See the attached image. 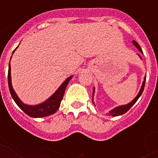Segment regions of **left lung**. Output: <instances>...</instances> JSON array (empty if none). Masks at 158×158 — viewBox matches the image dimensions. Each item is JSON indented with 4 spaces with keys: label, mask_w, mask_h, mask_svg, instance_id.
Segmentation results:
<instances>
[{
    "label": "left lung",
    "mask_w": 158,
    "mask_h": 158,
    "mask_svg": "<svg viewBox=\"0 0 158 158\" xmlns=\"http://www.w3.org/2000/svg\"><path fill=\"white\" fill-rule=\"evenodd\" d=\"M133 43H134V45H135L137 48L139 49L140 52H142V50H141V48H140V46H139V44H138V43H137L135 40H133ZM145 84H146V78H145V79H144V82H143V85H142V86H141V89H140L139 94L137 95V96H136L135 98L131 102L129 103V104H127V105L118 106V107H117V108H115V109L112 110L111 112H109L108 115H109V116H113V117L119 116V115H122V114H124L125 113H127V112H128V111H129V110L130 109L131 107H132L133 105H134V104H135V103L137 102V100L139 99V96H141L143 90H144V88H145ZM93 92H94V90H93ZM93 96H94V93H93ZM92 102L94 103V102H93V96H92Z\"/></svg>",
    "instance_id": "8db88e82"
}]
</instances>
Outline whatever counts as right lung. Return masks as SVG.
I'll list each match as a JSON object with an SVG mask.
<instances>
[{"mask_svg":"<svg viewBox=\"0 0 158 158\" xmlns=\"http://www.w3.org/2000/svg\"><path fill=\"white\" fill-rule=\"evenodd\" d=\"M16 50V49H15ZM14 50V51H15ZM13 51V52H14ZM72 77H69V79H66V81L62 85L60 86L56 91L53 95H52L47 101H45V102L42 104L37 105V106H28L25 105L19 100L18 96L16 95L15 91L13 90L12 86V82H11V66L9 65L8 68V75H7V79H8V86L10 93L12 95V97L13 100L15 101L17 105L21 108V109L24 112V113L29 115V117L32 118H42V117H46L49 115H52L53 113L56 112V110L58 109L61 102H62V98H63V95L65 92L66 87L69 84V80L71 79Z\"/></svg>","mask_w":158,"mask_h":158,"instance_id":"right-lung-1","label":"right lung"}]
</instances>
